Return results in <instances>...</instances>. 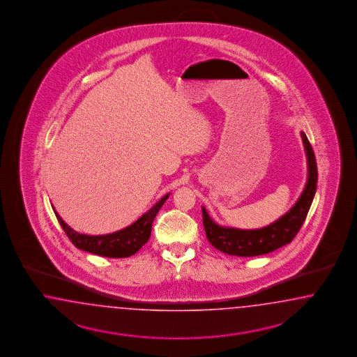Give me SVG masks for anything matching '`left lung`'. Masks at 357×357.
<instances>
[{
  "mask_svg": "<svg viewBox=\"0 0 357 357\" xmlns=\"http://www.w3.org/2000/svg\"><path fill=\"white\" fill-rule=\"evenodd\" d=\"M301 137L307 157V182L303 194L291 208V211L271 225L252 230H243L217 225L203 206V225L206 229V238L213 248L229 255L258 257L272 252L292 242L307 216L318 182V170L313 148L303 132H301Z\"/></svg>",
  "mask_w": 357,
  "mask_h": 357,
  "instance_id": "1",
  "label": "left lung"
}]
</instances>
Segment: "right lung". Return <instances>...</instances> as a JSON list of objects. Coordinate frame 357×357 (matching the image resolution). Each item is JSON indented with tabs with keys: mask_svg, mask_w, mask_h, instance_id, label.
I'll return each instance as SVG.
<instances>
[{
	"mask_svg": "<svg viewBox=\"0 0 357 357\" xmlns=\"http://www.w3.org/2000/svg\"><path fill=\"white\" fill-rule=\"evenodd\" d=\"M167 197L169 194L165 195L158 203H155V206H151L146 213H144L130 227L106 236H87L77 233L76 230L68 227L63 221V218L57 215L54 209V211L66 236L77 249L84 250L106 258H128L130 255L136 254L148 242L151 237L153 220L158 213L160 208L163 206V203L167 200Z\"/></svg>",
	"mask_w": 357,
	"mask_h": 357,
	"instance_id": "1",
	"label": "right lung"
}]
</instances>
